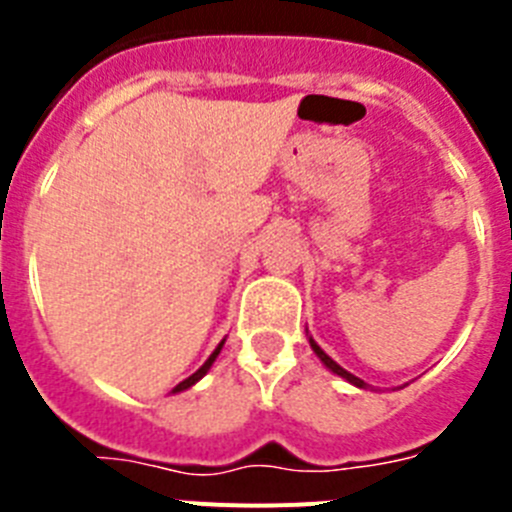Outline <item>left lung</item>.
I'll return each instance as SVG.
<instances>
[{
  "instance_id": "obj_1",
  "label": "left lung",
  "mask_w": 512,
  "mask_h": 512,
  "mask_svg": "<svg viewBox=\"0 0 512 512\" xmlns=\"http://www.w3.org/2000/svg\"><path fill=\"white\" fill-rule=\"evenodd\" d=\"M310 346H312V351H315V356H318V359H320V361H323V364H325V366H328L330 372H333V374H338V377H343V379H346V382L356 384V387H361V390H366V387H369V384H366V382H364V379L354 377V374H351V372H346V369H343V366H341V364H336V361L330 359V356H328V354H325L323 348H320V346H318V343L312 341V338H310Z\"/></svg>"
}]
</instances>
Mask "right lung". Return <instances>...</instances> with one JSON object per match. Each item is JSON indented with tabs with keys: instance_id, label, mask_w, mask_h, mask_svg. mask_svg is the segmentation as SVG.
Masks as SVG:
<instances>
[{
	"instance_id": "right-lung-1",
	"label": "right lung",
	"mask_w": 512,
	"mask_h": 512,
	"mask_svg": "<svg viewBox=\"0 0 512 512\" xmlns=\"http://www.w3.org/2000/svg\"><path fill=\"white\" fill-rule=\"evenodd\" d=\"M223 343H225V341H220V343H217V348H215V351H212V354H210V359H207L205 364H202L200 369H197V372L192 374V377H187V379H184V382H179V384H176V387H174V390H171V392H184V390H189V387H192V384H197V382H200V379L205 377L207 372H210L212 361L217 359V354H220V348H223Z\"/></svg>"
}]
</instances>
